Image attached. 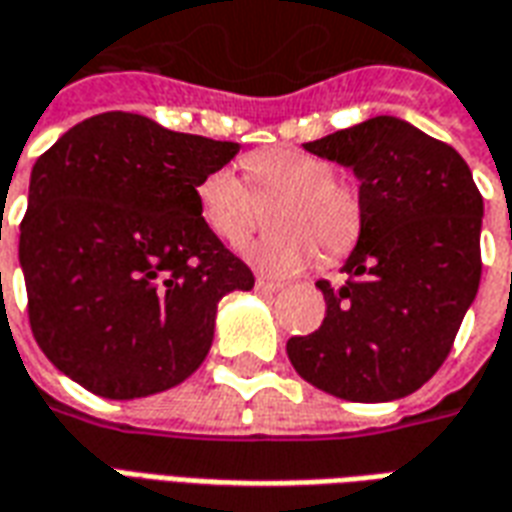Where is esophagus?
Masks as SVG:
<instances>
[{
  "instance_id": "esophagus-1",
  "label": "esophagus",
  "mask_w": 512,
  "mask_h": 512,
  "mask_svg": "<svg viewBox=\"0 0 512 512\" xmlns=\"http://www.w3.org/2000/svg\"><path fill=\"white\" fill-rule=\"evenodd\" d=\"M255 288L260 290V293H263V296H274V293H277V290H279V285H277V282H268V279L257 277Z\"/></svg>"
}]
</instances>
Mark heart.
Wrapping results in <instances>:
<instances>
[{"label":"heart","mask_w":512,"mask_h":512,"mask_svg":"<svg viewBox=\"0 0 512 512\" xmlns=\"http://www.w3.org/2000/svg\"><path fill=\"white\" fill-rule=\"evenodd\" d=\"M246 183L230 167L211 169L194 186L200 222L222 244L241 246L257 222V203L277 197L271 227L246 249V260L268 277H290L323 257L343 255L362 230V200L351 183L334 178L326 158L296 145L255 150L244 158Z\"/></svg>","instance_id":"obj_1"}]
</instances>
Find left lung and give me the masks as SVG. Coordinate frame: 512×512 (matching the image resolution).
<instances>
[{
  "label": "left lung",
  "instance_id": "1",
  "mask_svg": "<svg viewBox=\"0 0 512 512\" xmlns=\"http://www.w3.org/2000/svg\"><path fill=\"white\" fill-rule=\"evenodd\" d=\"M304 150L354 169L362 230L343 266L351 279L318 282L326 318L290 337V365L343 400L411 395L447 359L480 288L483 197L472 169L455 147L386 115Z\"/></svg>",
  "mask_w": 512,
  "mask_h": 512
}]
</instances>
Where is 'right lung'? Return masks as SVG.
Here are the masks:
<instances>
[{"label": "right lung", "instance_id": "right-lung-1", "mask_svg": "<svg viewBox=\"0 0 512 512\" xmlns=\"http://www.w3.org/2000/svg\"><path fill=\"white\" fill-rule=\"evenodd\" d=\"M235 142L104 112L35 161L18 260L29 326L51 365L109 400L178 386L213 343L216 304L252 290L200 222L194 186Z\"/></svg>", "mask_w": 512, "mask_h": 512}]
</instances>
